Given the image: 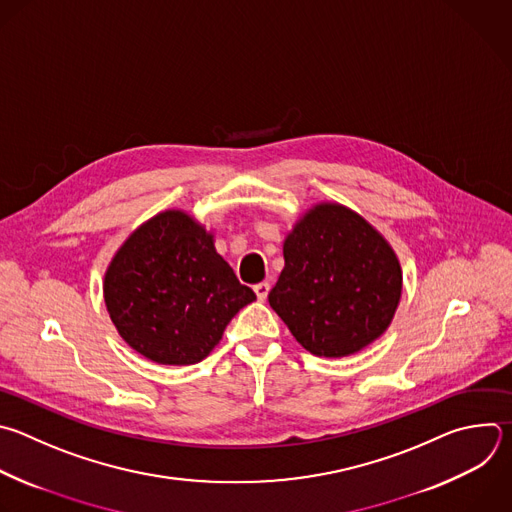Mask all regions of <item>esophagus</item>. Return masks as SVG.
I'll list each match as a JSON object with an SVG mask.
<instances>
[{"mask_svg": "<svg viewBox=\"0 0 512 512\" xmlns=\"http://www.w3.org/2000/svg\"><path fill=\"white\" fill-rule=\"evenodd\" d=\"M253 289H255V293H257V299H259V301H265V299H267V295H269V289H271V287H269V283H267V281H261V283H257Z\"/></svg>", "mask_w": 512, "mask_h": 512, "instance_id": "esophagus-1", "label": "esophagus"}]
</instances>
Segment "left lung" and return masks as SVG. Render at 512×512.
<instances>
[{"label": "left lung", "mask_w": 512, "mask_h": 512, "mask_svg": "<svg viewBox=\"0 0 512 512\" xmlns=\"http://www.w3.org/2000/svg\"><path fill=\"white\" fill-rule=\"evenodd\" d=\"M269 305L313 356H352L394 319L402 269L388 241L337 203L309 209L285 237Z\"/></svg>", "instance_id": "1"}]
</instances>
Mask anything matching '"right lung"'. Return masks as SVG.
Listing matches in <instances>:
<instances>
[{
  "label": "right lung",
  "mask_w": 512,
  "mask_h": 512,
  "mask_svg": "<svg viewBox=\"0 0 512 512\" xmlns=\"http://www.w3.org/2000/svg\"><path fill=\"white\" fill-rule=\"evenodd\" d=\"M104 301L134 352L164 366H191L213 352L255 293L217 253L213 233L170 209L142 223L116 251Z\"/></svg>",
  "instance_id": "1"
}]
</instances>
